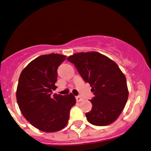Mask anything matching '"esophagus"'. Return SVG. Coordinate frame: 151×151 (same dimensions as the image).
<instances>
[{
  "instance_id": "34e87169",
  "label": "esophagus",
  "mask_w": 151,
  "mask_h": 151,
  "mask_svg": "<svg viewBox=\"0 0 151 151\" xmlns=\"http://www.w3.org/2000/svg\"><path fill=\"white\" fill-rule=\"evenodd\" d=\"M76 101H77V102H81V101H83V98H81V96H76Z\"/></svg>"
}]
</instances>
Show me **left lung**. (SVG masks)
Instances as JSON below:
<instances>
[{
    "mask_svg": "<svg viewBox=\"0 0 151 151\" xmlns=\"http://www.w3.org/2000/svg\"><path fill=\"white\" fill-rule=\"evenodd\" d=\"M83 79L91 86L92 109L86 113L89 123L104 126L113 123L128 98L126 78L113 60L98 52L75 53L68 58Z\"/></svg>",
    "mask_w": 151,
    "mask_h": 151,
    "instance_id": "obj_1",
    "label": "left lung"
}]
</instances>
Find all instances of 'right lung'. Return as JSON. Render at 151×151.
<instances>
[{
    "label": "right lung",
    "mask_w": 151,
    "mask_h": 151,
    "mask_svg": "<svg viewBox=\"0 0 151 151\" xmlns=\"http://www.w3.org/2000/svg\"><path fill=\"white\" fill-rule=\"evenodd\" d=\"M65 55L50 53L32 60L20 75L16 99L22 114L35 128L56 132L67 125L70 108L76 104L72 93L53 94L56 89L57 70Z\"/></svg>",
    "instance_id": "right-lung-1"
}]
</instances>
